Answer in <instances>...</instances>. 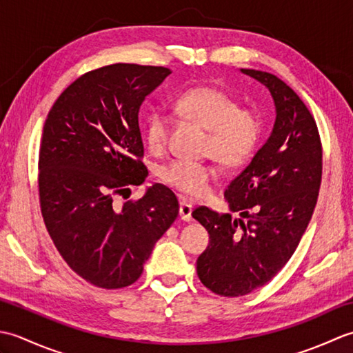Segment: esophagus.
I'll return each instance as SVG.
<instances>
[{
    "label": "esophagus",
    "instance_id": "obj_1",
    "mask_svg": "<svg viewBox=\"0 0 353 353\" xmlns=\"http://www.w3.org/2000/svg\"><path fill=\"white\" fill-rule=\"evenodd\" d=\"M191 214H192V206L182 200L181 205H179V215H181V219L183 221H191L192 220Z\"/></svg>",
    "mask_w": 353,
    "mask_h": 353
}]
</instances>
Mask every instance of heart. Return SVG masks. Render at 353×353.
Instances as JSON below:
<instances>
[{
    "label": "heart",
    "mask_w": 353,
    "mask_h": 353,
    "mask_svg": "<svg viewBox=\"0 0 353 353\" xmlns=\"http://www.w3.org/2000/svg\"><path fill=\"white\" fill-rule=\"evenodd\" d=\"M174 112L209 130L206 152L228 168L241 167L249 161L261 141L262 118L258 110L239 106L235 97L224 89L191 88L177 97ZM170 130L171 118L162 109L148 112L142 123V134L150 152H163ZM215 174L212 165L185 159H174L157 170V177L163 185L190 199L203 197Z\"/></svg>",
    "instance_id": "heart-1"
}]
</instances>
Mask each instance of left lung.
Listing matches in <instances>:
<instances>
[{"label": "left lung", "mask_w": 353, "mask_h": 353, "mask_svg": "<svg viewBox=\"0 0 353 353\" xmlns=\"http://www.w3.org/2000/svg\"><path fill=\"white\" fill-rule=\"evenodd\" d=\"M273 97V130L252 162L228 186L232 219L206 206L192 212L209 234L197 259L201 283L224 297L245 296L272 281L305 234L321 183V142L311 112L276 76L241 70Z\"/></svg>", "instance_id": "left-lung-1"}]
</instances>
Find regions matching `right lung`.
<instances>
[{
    "label": "right lung",
    "mask_w": 353,
    "mask_h": 353,
    "mask_svg": "<svg viewBox=\"0 0 353 353\" xmlns=\"http://www.w3.org/2000/svg\"><path fill=\"white\" fill-rule=\"evenodd\" d=\"M171 74L163 66L115 63L89 71L52 104L39 150V200L48 234L66 264L99 288L129 287L179 214L156 183L115 205L148 176L138 114Z\"/></svg>",
    "instance_id": "1"
}]
</instances>
